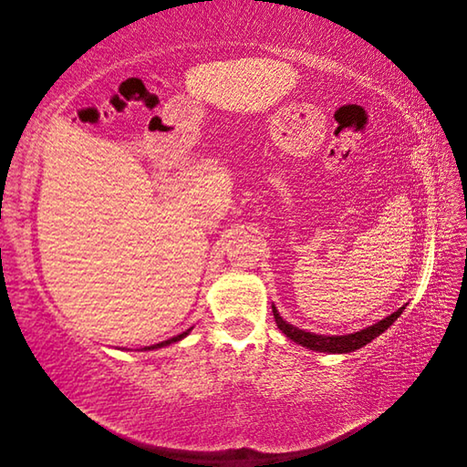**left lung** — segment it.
<instances>
[{"label":"left lung","mask_w":467,"mask_h":467,"mask_svg":"<svg viewBox=\"0 0 467 467\" xmlns=\"http://www.w3.org/2000/svg\"><path fill=\"white\" fill-rule=\"evenodd\" d=\"M406 306H400L398 311L387 315L385 319L373 323V326H368L360 331H354V334H346V336H321V334H313V331H305V329H298L295 326H290L288 321H284L280 317V313L275 306L272 305V311H274V319L278 323V327L284 336L292 342H296L300 346L309 348V350L315 352H329V354H348V352H354V350H360L362 346H367L368 342H373L375 337H379L383 334V331L393 326V321L400 317L401 311H404Z\"/></svg>","instance_id":"8db88e82"}]
</instances>
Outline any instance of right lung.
<instances>
[{
    "label": "right lung",
    "mask_w": 467,
    "mask_h": 467,
    "mask_svg": "<svg viewBox=\"0 0 467 467\" xmlns=\"http://www.w3.org/2000/svg\"><path fill=\"white\" fill-rule=\"evenodd\" d=\"M189 331L192 329H187V331H183V334H179V336H175V337H171V339H164V342H161V344H154V346H146V348H141V350H156V348H164V346H169V344H175V342H179V339H183Z\"/></svg>",
    "instance_id": "right-lung-1"
}]
</instances>
